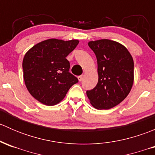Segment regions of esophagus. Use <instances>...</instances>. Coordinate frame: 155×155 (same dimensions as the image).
Returning <instances> with one entry per match:
<instances>
[{
  "label": "esophagus",
  "mask_w": 155,
  "mask_h": 155,
  "mask_svg": "<svg viewBox=\"0 0 155 155\" xmlns=\"http://www.w3.org/2000/svg\"><path fill=\"white\" fill-rule=\"evenodd\" d=\"M78 79H79V82L82 81V79H83V76H78Z\"/></svg>",
  "instance_id": "34e87169"
}]
</instances>
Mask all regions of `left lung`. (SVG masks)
<instances>
[{"instance_id": "left-lung-1", "label": "left lung", "mask_w": 155, "mask_h": 155, "mask_svg": "<svg viewBox=\"0 0 155 155\" xmlns=\"http://www.w3.org/2000/svg\"><path fill=\"white\" fill-rule=\"evenodd\" d=\"M97 61L98 82L86 94L97 109H109L122 102L129 94L134 81V63L124 45L114 40L89 41Z\"/></svg>"}]
</instances>
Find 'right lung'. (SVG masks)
Instances as JSON below:
<instances>
[{"label": "right lung", "mask_w": 155, "mask_h": 155, "mask_svg": "<svg viewBox=\"0 0 155 155\" xmlns=\"http://www.w3.org/2000/svg\"><path fill=\"white\" fill-rule=\"evenodd\" d=\"M78 40L48 39L34 45L23 58V78L31 96L46 106L59 104L78 79L69 73L67 56Z\"/></svg>", "instance_id": "obj_1"}]
</instances>
